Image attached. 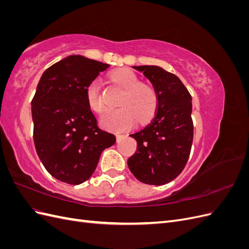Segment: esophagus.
<instances>
[{"instance_id": "obj_1", "label": "esophagus", "mask_w": 249, "mask_h": 249, "mask_svg": "<svg viewBox=\"0 0 249 249\" xmlns=\"http://www.w3.org/2000/svg\"><path fill=\"white\" fill-rule=\"evenodd\" d=\"M123 137H124V135H122V134H116V140H117V142L122 140Z\"/></svg>"}]
</instances>
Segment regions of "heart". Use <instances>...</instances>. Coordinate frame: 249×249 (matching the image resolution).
<instances>
[{"instance_id":"obj_1","label":"heart","mask_w":249,"mask_h":249,"mask_svg":"<svg viewBox=\"0 0 249 249\" xmlns=\"http://www.w3.org/2000/svg\"><path fill=\"white\" fill-rule=\"evenodd\" d=\"M111 81L124 90L118 105L122 108L107 111L101 118L104 129L114 132L130 130L138 122L145 124L152 119L158 110L159 97L156 89L146 83H140L139 77L129 69H120L110 74ZM89 108L101 114L105 111L99 83L93 81L86 89Z\"/></svg>"}]
</instances>
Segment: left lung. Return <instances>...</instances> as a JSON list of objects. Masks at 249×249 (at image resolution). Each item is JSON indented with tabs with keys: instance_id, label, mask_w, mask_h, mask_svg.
I'll return each instance as SVG.
<instances>
[{
	"instance_id": "8db88e82",
	"label": "left lung",
	"mask_w": 249,
	"mask_h": 249,
	"mask_svg": "<svg viewBox=\"0 0 249 249\" xmlns=\"http://www.w3.org/2000/svg\"><path fill=\"white\" fill-rule=\"evenodd\" d=\"M150 81L159 97L153 122L130 135L137 150L127 160L131 172L147 185H165L183 171L193 141L192 99L176 74L156 65L133 66Z\"/></svg>"
}]
</instances>
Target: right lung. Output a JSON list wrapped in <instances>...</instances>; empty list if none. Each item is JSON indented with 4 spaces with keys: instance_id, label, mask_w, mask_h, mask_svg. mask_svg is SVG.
Instances as JSON below:
<instances>
[{
    "instance_id": "right-lung-1",
    "label": "right lung",
    "mask_w": 249,
    "mask_h": 249,
    "mask_svg": "<svg viewBox=\"0 0 249 249\" xmlns=\"http://www.w3.org/2000/svg\"><path fill=\"white\" fill-rule=\"evenodd\" d=\"M109 64L69 56L42 73L32 100L37 155L52 177L70 185L84 183L101 154L116 142L101 130L86 100V89Z\"/></svg>"
}]
</instances>
